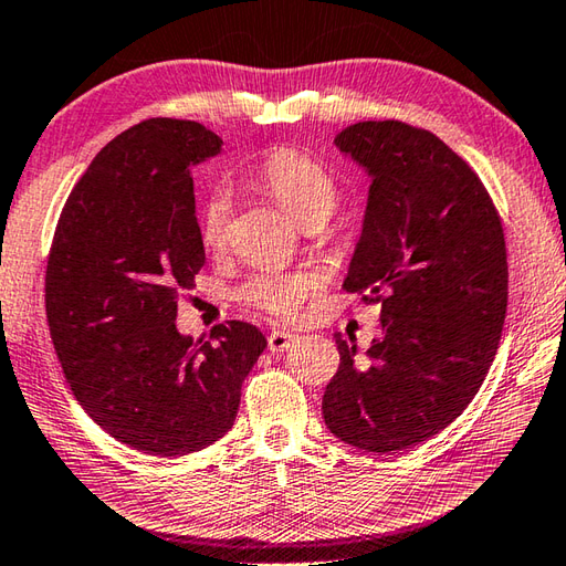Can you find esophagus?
<instances>
[{
    "label": "esophagus",
    "instance_id": "obj_1",
    "mask_svg": "<svg viewBox=\"0 0 566 566\" xmlns=\"http://www.w3.org/2000/svg\"><path fill=\"white\" fill-rule=\"evenodd\" d=\"M296 343V335L294 333H286V331H274L268 337V349L272 354H284L289 347Z\"/></svg>",
    "mask_w": 566,
    "mask_h": 566
}]
</instances>
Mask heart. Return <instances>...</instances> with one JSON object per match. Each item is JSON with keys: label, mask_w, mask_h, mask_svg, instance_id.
Here are the masks:
<instances>
[{"label": "heart", "mask_w": 566, "mask_h": 566, "mask_svg": "<svg viewBox=\"0 0 566 566\" xmlns=\"http://www.w3.org/2000/svg\"><path fill=\"white\" fill-rule=\"evenodd\" d=\"M255 180L306 229L321 227L331 219L339 200L333 176L296 151L272 154L260 166ZM229 209V195L223 190H214L205 200L200 209V235L207 248H219L227 241ZM315 286H318V277L308 270H262L239 289V301L248 308L286 321L294 318L301 301Z\"/></svg>", "instance_id": "obj_1"}]
</instances>
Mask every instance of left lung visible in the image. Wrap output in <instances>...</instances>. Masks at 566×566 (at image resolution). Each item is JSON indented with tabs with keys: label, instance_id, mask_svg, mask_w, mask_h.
I'll return each mask as SVG.
<instances>
[{
	"label": "left lung",
	"instance_id": "8db88e82",
	"mask_svg": "<svg viewBox=\"0 0 566 566\" xmlns=\"http://www.w3.org/2000/svg\"><path fill=\"white\" fill-rule=\"evenodd\" d=\"M333 144L371 178L343 286L380 298L384 331L359 359L335 333L323 419L361 451H405L461 417L494 361L509 298L502 221L475 170L427 129L369 120Z\"/></svg>",
	"mask_w": 566,
	"mask_h": 566
}]
</instances>
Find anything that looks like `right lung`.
<instances>
[{
  "label": "right lung",
  "instance_id": "right-lung-1",
  "mask_svg": "<svg viewBox=\"0 0 566 566\" xmlns=\"http://www.w3.org/2000/svg\"><path fill=\"white\" fill-rule=\"evenodd\" d=\"M219 151L192 120L125 129L76 182L52 239L45 311L67 384L103 431L149 455L219 441L268 347L241 321L217 325V343L176 327L178 296L205 265L190 174Z\"/></svg>",
  "mask_w": 566,
  "mask_h": 566
}]
</instances>
